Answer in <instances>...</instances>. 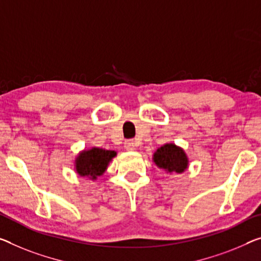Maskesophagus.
<instances>
[{
  "label": "esophagus",
  "mask_w": 261,
  "mask_h": 261,
  "mask_svg": "<svg viewBox=\"0 0 261 261\" xmlns=\"http://www.w3.org/2000/svg\"><path fill=\"white\" fill-rule=\"evenodd\" d=\"M135 146L136 144L133 140H127V141H125V148L127 150H134Z\"/></svg>",
  "instance_id": "obj_1"
}]
</instances>
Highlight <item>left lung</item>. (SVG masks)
<instances>
[{"instance_id":"8db88e82","label":"left lung","mask_w":261,"mask_h":261,"mask_svg":"<svg viewBox=\"0 0 261 261\" xmlns=\"http://www.w3.org/2000/svg\"><path fill=\"white\" fill-rule=\"evenodd\" d=\"M153 161L160 169L177 174H182L189 164L184 150L174 143H166L160 147L153 155Z\"/></svg>"}]
</instances>
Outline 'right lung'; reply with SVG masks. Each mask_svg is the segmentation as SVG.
Masks as SVG:
<instances>
[{
    "mask_svg": "<svg viewBox=\"0 0 261 261\" xmlns=\"http://www.w3.org/2000/svg\"><path fill=\"white\" fill-rule=\"evenodd\" d=\"M117 156V151L106 150L102 148L93 147L91 149L83 150L75 159V171L79 176L97 179L106 171L108 163Z\"/></svg>",
    "mask_w": 261,
    "mask_h": 261,
    "instance_id": "right-lung-1",
    "label": "right lung"
}]
</instances>
